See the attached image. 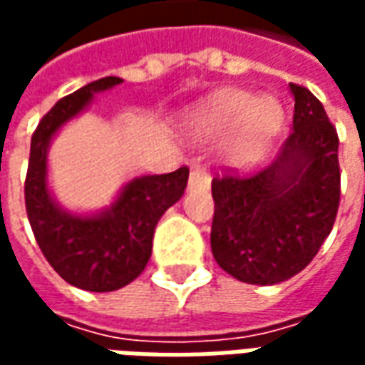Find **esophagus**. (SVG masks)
Returning <instances> with one entry per match:
<instances>
[{
	"label": "esophagus",
	"instance_id": "obj_1",
	"mask_svg": "<svg viewBox=\"0 0 365 365\" xmlns=\"http://www.w3.org/2000/svg\"><path fill=\"white\" fill-rule=\"evenodd\" d=\"M211 183V175L207 174L201 168H193L190 174V187H209Z\"/></svg>",
	"mask_w": 365,
	"mask_h": 365
}]
</instances>
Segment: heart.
I'll return each mask as SVG.
<instances>
[{
    "label": "heart",
    "instance_id": "b5f03b06",
    "mask_svg": "<svg viewBox=\"0 0 365 365\" xmlns=\"http://www.w3.org/2000/svg\"><path fill=\"white\" fill-rule=\"evenodd\" d=\"M279 123V109L272 99H256L250 93L235 91L207 105L195 119V130L201 136H221L237 131L230 143L235 160L254 158L274 135Z\"/></svg>",
    "mask_w": 365,
    "mask_h": 365
}]
</instances>
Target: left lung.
<instances>
[{
	"label": "left lung",
	"mask_w": 365,
	"mask_h": 365,
	"mask_svg": "<svg viewBox=\"0 0 365 365\" xmlns=\"http://www.w3.org/2000/svg\"><path fill=\"white\" fill-rule=\"evenodd\" d=\"M293 130L264 170L213 178L211 250L238 282L274 285L313 260L340 203L338 135L311 91L289 83Z\"/></svg>",
	"instance_id": "obj_1"
}]
</instances>
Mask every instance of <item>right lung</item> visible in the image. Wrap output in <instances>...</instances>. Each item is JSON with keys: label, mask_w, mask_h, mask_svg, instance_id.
<instances>
[{"label": "right lung", "mask_w": 365, "mask_h": 365, "mask_svg": "<svg viewBox=\"0 0 365 365\" xmlns=\"http://www.w3.org/2000/svg\"><path fill=\"white\" fill-rule=\"evenodd\" d=\"M123 80L107 76L62 97L44 115L31 138L25 207L36 245L54 272L86 291H115L143 274L152 254V237L160 217L183 195L190 168L135 178L111 209L96 217L62 211L46 187V148L68 119L82 111L93 93Z\"/></svg>", "instance_id": "add662e5"}]
</instances>
